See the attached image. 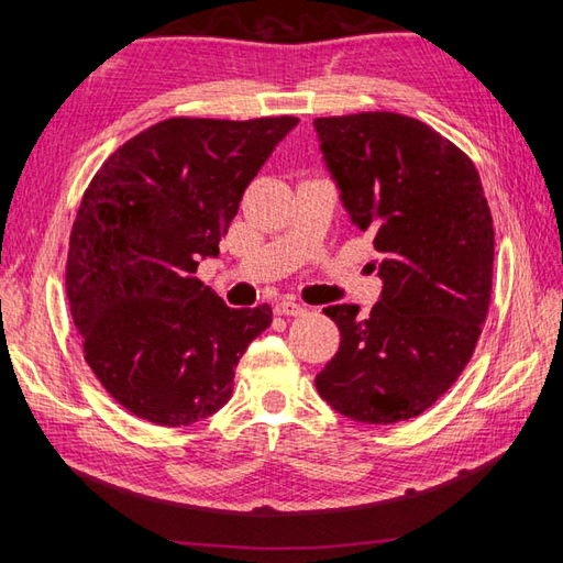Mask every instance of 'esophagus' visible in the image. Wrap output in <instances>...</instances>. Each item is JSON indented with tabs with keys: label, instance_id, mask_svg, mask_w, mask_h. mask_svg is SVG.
<instances>
[{
	"label": "esophagus",
	"instance_id": "1",
	"mask_svg": "<svg viewBox=\"0 0 563 563\" xmlns=\"http://www.w3.org/2000/svg\"><path fill=\"white\" fill-rule=\"evenodd\" d=\"M305 312H307L305 305H300L297 300H290V297L288 300L275 305V314H280V317H300Z\"/></svg>",
	"mask_w": 563,
	"mask_h": 563
}]
</instances>
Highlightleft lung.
I'll return each mask as SVG.
<instances>
[{
	"label": "left lung",
	"instance_id": "left-lung-1",
	"mask_svg": "<svg viewBox=\"0 0 563 563\" xmlns=\"http://www.w3.org/2000/svg\"><path fill=\"white\" fill-rule=\"evenodd\" d=\"M314 128L382 278L367 317L357 305L324 309L341 345L314 385L353 421H409L462 375L488 314L494 220L482 178L457 145L409 115H333Z\"/></svg>",
	"mask_w": 563,
	"mask_h": 563
}]
</instances>
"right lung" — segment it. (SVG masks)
Instances as JSON below:
<instances>
[{
  "label": "right lung",
  "instance_id": "obj_1",
  "mask_svg": "<svg viewBox=\"0 0 563 563\" xmlns=\"http://www.w3.org/2000/svg\"><path fill=\"white\" fill-rule=\"evenodd\" d=\"M300 123L169 118L101 164L69 234L67 300L84 361L137 418L181 428L230 401L239 357L273 321L196 278L246 186Z\"/></svg>",
  "mask_w": 563,
  "mask_h": 563
}]
</instances>
